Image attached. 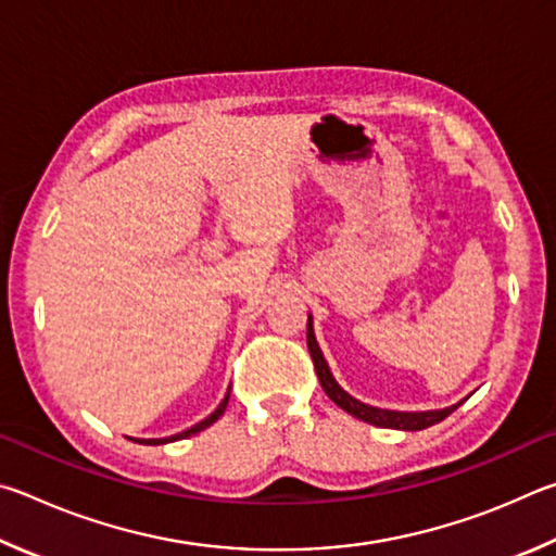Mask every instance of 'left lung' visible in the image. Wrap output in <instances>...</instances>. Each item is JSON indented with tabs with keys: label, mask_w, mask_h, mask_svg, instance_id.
I'll return each mask as SVG.
<instances>
[{
	"label": "left lung",
	"mask_w": 556,
	"mask_h": 556,
	"mask_svg": "<svg viewBox=\"0 0 556 556\" xmlns=\"http://www.w3.org/2000/svg\"><path fill=\"white\" fill-rule=\"evenodd\" d=\"M307 349H309V356H313L315 362V371L319 383H323V391L329 395V401L334 405L342 407L349 415L358 417V420H364L368 425H376V427H391V430H405V432H417V430H427V427H432L437 422H442L446 415H452L456 407L462 403H456L452 407H444V410H425V413H397V410H383V407H374V405H366L362 401H356V397L349 395L342 386L334 381L332 371H329V366L323 356V349H319L317 339H315V329H313V317L307 315Z\"/></svg>",
	"instance_id": "1"
}]
</instances>
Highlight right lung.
I'll return each mask as SVG.
<instances>
[{"label":"right lung","mask_w":556,"mask_h":556,"mask_svg":"<svg viewBox=\"0 0 556 556\" xmlns=\"http://www.w3.org/2000/svg\"><path fill=\"white\" fill-rule=\"evenodd\" d=\"M229 391H231V386H229ZM227 403H229V393L224 395V401L219 403V407L217 410H214L210 417H204L202 422H198V425H192L190 430H185V432H178V434H173V437H165V440H146V444H168V442H175V440H185V437H190V434H198V432H202L204 427H210V425H214L219 420V417L224 415V410H227Z\"/></svg>","instance_id":"obj_1"}]
</instances>
